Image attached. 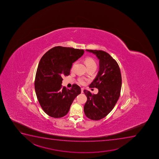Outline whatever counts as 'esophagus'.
<instances>
[{
	"label": "esophagus",
	"instance_id": "esophagus-1",
	"mask_svg": "<svg viewBox=\"0 0 159 159\" xmlns=\"http://www.w3.org/2000/svg\"><path fill=\"white\" fill-rule=\"evenodd\" d=\"M81 93H84V89L83 88H81Z\"/></svg>",
	"mask_w": 159,
	"mask_h": 159
}]
</instances>
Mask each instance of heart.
<instances>
[{"instance_id":"heart-1","label":"heart","mask_w":159,"mask_h":159,"mask_svg":"<svg viewBox=\"0 0 159 159\" xmlns=\"http://www.w3.org/2000/svg\"><path fill=\"white\" fill-rule=\"evenodd\" d=\"M84 63L86 64V66L87 67L91 66H95L96 65L95 61L91 57H87V58H85ZM79 82H80L81 84H84L85 79L84 78H79Z\"/></svg>"}]
</instances>
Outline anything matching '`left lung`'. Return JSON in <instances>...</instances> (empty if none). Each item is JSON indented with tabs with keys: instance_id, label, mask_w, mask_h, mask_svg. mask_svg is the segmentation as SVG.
Segmentation results:
<instances>
[{
	"instance_id": "obj_1",
	"label": "left lung",
	"mask_w": 159,
	"mask_h": 159,
	"mask_svg": "<svg viewBox=\"0 0 159 159\" xmlns=\"http://www.w3.org/2000/svg\"><path fill=\"white\" fill-rule=\"evenodd\" d=\"M95 55L99 61L97 76L89 85L90 88L98 89L97 94L84 90L87 97L84 106V114L93 120L105 117L113 110L120 95L122 78L118 63L112 56L103 51L87 49Z\"/></svg>"
}]
</instances>
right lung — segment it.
I'll use <instances>...</instances> for the list:
<instances>
[{
	"instance_id": "add662e5",
	"label": "right lung",
	"mask_w": 159,
	"mask_h": 159,
	"mask_svg": "<svg viewBox=\"0 0 159 159\" xmlns=\"http://www.w3.org/2000/svg\"><path fill=\"white\" fill-rule=\"evenodd\" d=\"M84 51L57 46L41 57L36 72L34 88L41 108L49 116L62 118L69 111L75 98L81 93L78 85L71 89L62 87V77L68 76L72 63L83 55Z\"/></svg>"
}]
</instances>
